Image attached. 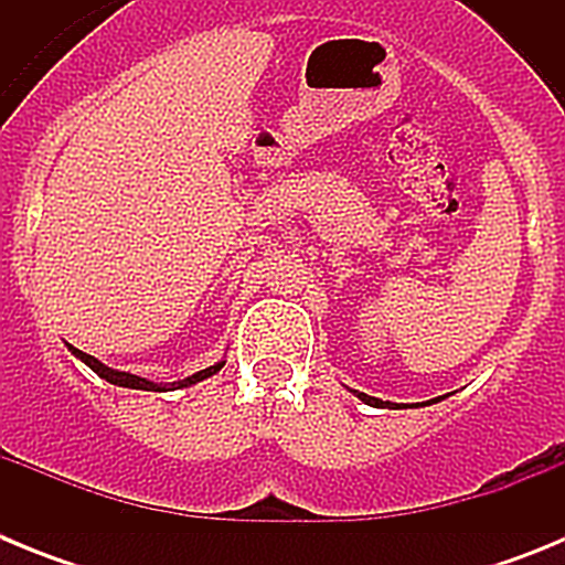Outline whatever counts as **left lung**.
Returning a JSON list of instances; mask_svg holds the SVG:
<instances>
[{
  "label": "left lung",
  "mask_w": 565,
  "mask_h": 565,
  "mask_svg": "<svg viewBox=\"0 0 565 565\" xmlns=\"http://www.w3.org/2000/svg\"><path fill=\"white\" fill-rule=\"evenodd\" d=\"M353 393H356V391H353ZM356 396L362 398L364 404H373V407H382V404H387V407H393L391 402H382V398H373V396H367V393H356Z\"/></svg>",
  "instance_id": "left-lung-1"
}]
</instances>
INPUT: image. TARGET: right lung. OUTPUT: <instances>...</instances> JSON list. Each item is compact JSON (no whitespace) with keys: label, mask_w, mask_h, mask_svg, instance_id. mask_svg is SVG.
<instances>
[{"label":"right lung","mask_w":565,"mask_h":565,"mask_svg":"<svg viewBox=\"0 0 565 565\" xmlns=\"http://www.w3.org/2000/svg\"><path fill=\"white\" fill-rule=\"evenodd\" d=\"M70 351L76 353L84 364H89V367H93L98 376L107 379L109 384H118V387H132V391H178V387H189V384H194V382H203V379H209L212 373H217L223 367V362H217V364H212V367H206V371H198L194 376L183 379V382H174L172 387H167V384H154V382H147V379H141V376H132V373L113 371V367L102 364L96 356H89V353L78 351V348H70Z\"/></svg>","instance_id":"obj_1"}]
</instances>
